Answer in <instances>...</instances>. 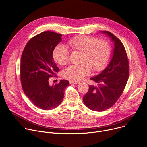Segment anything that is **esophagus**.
I'll return each mask as SVG.
<instances>
[{
	"label": "esophagus",
	"instance_id": "obj_1",
	"mask_svg": "<svg viewBox=\"0 0 147 147\" xmlns=\"http://www.w3.org/2000/svg\"><path fill=\"white\" fill-rule=\"evenodd\" d=\"M69 82H70V84H79L80 83L78 81H70Z\"/></svg>",
	"mask_w": 147,
	"mask_h": 147
}]
</instances>
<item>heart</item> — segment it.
I'll return each mask as SVG.
<instances>
[{"mask_svg":"<svg viewBox=\"0 0 147 147\" xmlns=\"http://www.w3.org/2000/svg\"><path fill=\"white\" fill-rule=\"evenodd\" d=\"M73 51L81 52V63L79 65H70L62 72L66 79L80 81L88 75L92 69L100 71L106 66L111 55V46L105 39H97L88 36H76L68 41ZM53 57L55 63L60 66L67 64L69 60V50L63 44L55 47L53 52Z\"/></svg>","mask_w":147,"mask_h":147,"instance_id":"heart-1","label":"heart"}]
</instances>
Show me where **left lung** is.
Segmentation results:
<instances>
[{
  "label": "left lung",
  "instance_id": "1",
  "mask_svg": "<svg viewBox=\"0 0 147 147\" xmlns=\"http://www.w3.org/2000/svg\"><path fill=\"white\" fill-rule=\"evenodd\" d=\"M114 44L113 54L108 66L99 75L90 79L98 86H90L83 102L91 110L102 111L111 108L121 95L129 78L127 55L121 42L113 33L101 31Z\"/></svg>",
  "mask_w": 147,
  "mask_h": 147
}]
</instances>
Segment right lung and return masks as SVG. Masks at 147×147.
Masks as SVG:
<instances>
[{
    "instance_id": "right-lung-1",
    "label": "right lung",
    "mask_w": 147,
    "mask_h": 147,
    "mask_svg": "<svg viewBox=\"0 0 147 147\" xmlns=\"http://www.w3.org/2000/svg\"><path fill=\"white\" fill-rule=\"evenodd\" d=\"M62 34L44 32L32 38L22 55L20 78L25 94L43 110L56 108L61 103L65 89L69 85L66 80L50 86L49 78L59 71L53 57L54 48L61 41Z\"/></svg>"
}]
</instances>
